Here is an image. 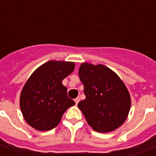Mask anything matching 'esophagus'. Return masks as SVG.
<instances>
[{"label":"esophagus","mask_w":156,"mask_h":156,"mask_svg":"<svg viewBox=\"0 0 156 156\" xmlns=\"http://www.w3.org/2000/svg\"><path fill=\"white\" fill-rule=\"evenodd\" d=\"M74 101H75V103H76V105H78V102L80 101V98H79V97H77V98L74 99Z\"/></svg>","instance_id":"obj_1"}]
</instances>
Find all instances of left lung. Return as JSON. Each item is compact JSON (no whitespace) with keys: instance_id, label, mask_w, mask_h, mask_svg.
<instances>
[{"instance_id":"8db88e82","label":"left lung","mask_w":156,"mask_h":156,"mask_svg":"<svg viewBox=\"0 0 156 156\" xmlns=\"http://www.w3.org/2000/svg\"><path fill=\"white\" fill-rule=\"evenodd\" d=\"M86 98L78 103L88 124L95 131L116 129L127 119L130 96L115 72L104 65L82 63L78 71Z\"/></svg>"}]
</instances>
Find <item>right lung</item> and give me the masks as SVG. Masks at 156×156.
Instances as JSON below:
<instances>
[{
	"label": "right lung",
	"mask_w": 156,
	"mask_h": 156,
	"mask_svg": "<svg viewBox=\"0 0 156 156\" xmlns=\"http://www.w3.org/2000/svg\"><path fill=\"white\" fill-rule=\"evenodd\" d=\"M74 68L71 62L49 61L31 75L20 98L21 110L29 125L40 131L51 130L64 112L75 105L62 83Z\"/></svg>",
	"instance_id": "obj_1"
}]
</instances>
